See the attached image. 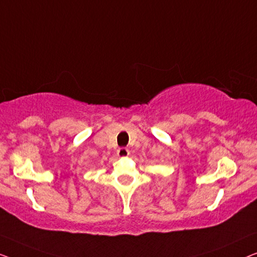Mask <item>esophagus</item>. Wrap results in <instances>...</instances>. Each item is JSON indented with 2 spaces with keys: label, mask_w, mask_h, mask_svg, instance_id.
<instances>
[{
  "label": "esophagus",
  "mask_w": 257,
  "mask_h": 257,
  "mask_svg": "<svg viewBox=\"0 0 257 257\" xmlns=\"http://www.w3.org/2000/svg\"><path fill=\"white\" fill-rule=\"evenodd\" d=\"M129 155V150L127 148H120V149L117 150V156L118 157H127Z\"/></svg>",
  "instance_id": "1"
}]
</instances>
